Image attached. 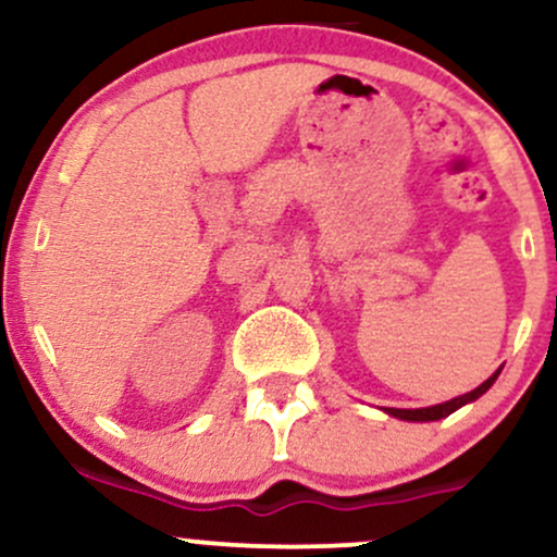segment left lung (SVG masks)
<instances>
[{"mask_svg":"<svg viewBox=\"0 0 557 557\" xmlns=\"http://www.w3.org/2000/svg\"><path fill=\"white\" fill-rule=\"evenodd\" d=\"M497 374H500V372L492 374L487 382H482V385H479L476 389H471V393L458 395V398H453V400H447V403H440V406H430V408H387V413H389V417L403 419V421H437V419H445V417H450L453 411H458V408L466 406V403L482 398V395L492 387V382L497 380Z\"/></svg>","mask_w":557,"mask_h":557,"instance_id":"obj_1","label":"left lung"}]
</instances>
